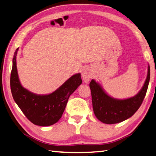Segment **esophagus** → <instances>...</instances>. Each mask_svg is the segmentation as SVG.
I'll list each match as a JSON object with an SVG mask.
<instances>
[{
  "instance_id": "34e87169",
  "label": "esophagus",
  "mask_w": 156,
  "mask_h": 156,
  "mask_svg": "<svg viewBox=\"0 0 156 156\" xmlns=\"http://www.w3.org/2000/svg\"><path fill=\"white\" fill-rule=\"evenodd\" d=\"M82 78H83V80L86 82H88L89 80H90V78L92 77V75L90 74V72H89L87 69H86L82 73Z\"/></svg>"
}]
</instances>
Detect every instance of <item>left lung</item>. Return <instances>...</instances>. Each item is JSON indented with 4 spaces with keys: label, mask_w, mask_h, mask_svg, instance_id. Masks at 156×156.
Segmentation results:
<instances>
[{
    "label": "left lung",
    "mask_w": 156,
    "mask_h": 156,
    "mask_svg": "<svg viewBox=\"0 0 156 156\" xmlns=\"http://www.w3.org/2000/svg\"><path fill=\"white\" fill-rule=\"evenodd\" d=\"M150 78V68L148 66L147 78L141 90L133 97L119 100L106 94L97 82L90 83L92 107L94 113L99 121L106 124H115L133 116L143 102L146 94Z\"/></svg>",
    "instance_id": "8db88e82"
}]
</instances>
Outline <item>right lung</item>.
Segmentation results:
<instances>
[{
	"instance_id": "1",
	"label": "right lung",
	"mask_w": 156,
	"mask_h": 156,
	"mask_svg": "<svg viewBox=\"0 0 156 156\" xmlns=\"http://www.w3.org/2000/svg\"><path fill=\"white\" fill-rule=\"evenodd\" d=\"M18 49L13 56L10 80L13 99L25 117L34 125L43 127L54 125L62 117L69 96L82 84L80 74L71 76L51 94H34L20 83L16 63Z\"/></svg>"
}]
</instances>
